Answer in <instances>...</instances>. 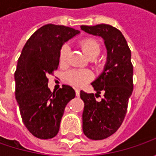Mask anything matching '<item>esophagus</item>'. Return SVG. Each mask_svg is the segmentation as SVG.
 <instances>
[{"label": "esophagus", "mask_w": 156, "mask_h": 156, "mask_svg": "<svg viewBox=\"0 0 156 156\" xmlns=\"http://www.w3.org/2000/svg\"><path fill=\"white\" fill-rule=\"evenodd\" d=\"M75 94H76L77 96H79L80 95V90L79 89H75Z\"/></svg>", "instance_id": "1"}]
</instances>
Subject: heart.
<instances>
[{"mask_svg":"<svg viewBox=\"0 0 156 156\" xmlns=\"http://www.w3.org/2000/svg\"><path fill=\"white\" fill-rule=\"evenodd\" d=\"M80 46L83 52L88 57H96L100 52V43L93 37H87L81 40ZM69 47L68 44H64L60 49L59 60L61 64H65L67 62V57L69 55ZM93 73L88 69H74L69 70L66 74V80L69 84L74 87H81L85 86L87 82L93 79Z\"/></svg>","mask_w":156,"mask_h":156,"instance_id":"heart-1","label":"heart"}]
</instances>
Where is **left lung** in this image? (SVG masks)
I'll return each mask as SVG.
<instances>
[{"instance_id": "8db88e82", "label": "left lung", "mask_w": 156, "mask_h": 156, "mask_svg": "<svg viewBox=\"0 0 156 156\" xmlns=\"http://www.w3.org/2000/svg\"><path fill=\"white\" fill-rule=\"evenodd\" d=\"M81 27L87 33L102 37L108 50L104 71L92 82L97 94L94 96V94L81 91V98L84 101L83 133L91 140H102L116 132L127 114L134 87L131 51L116 27L107 24ZM101 93L105 94V97L98 102L95 97Z\"/></svg>"}]
</instances>
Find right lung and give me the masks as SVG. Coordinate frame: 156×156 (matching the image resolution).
Instances as JSON below:
<instances>
[{"label": "right lung", "mask_w": 156, "mask_h": 156, "mask_svg": "<svg viewBox=\"0 0 156 156\" xmlns=\"http://www.w3.org/2000/svg\"><path fill=\"white\" fill-rule=\"evenodd\" d=\"M79 33L62 25H44L27 40L18 59L15 98L24 125L37 138L51 139L58 134L65 107L75 98L69 85L51 92L48 75L58 69L63 43Z\"/></svg>", "instance_id": "right-lung-1"}]
</instances>
